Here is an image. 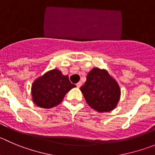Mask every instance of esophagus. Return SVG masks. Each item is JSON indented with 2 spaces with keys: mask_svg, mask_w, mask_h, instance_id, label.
Wrapping results in <instances>:
<instances>
[{
  "mask_svg": "<svg viewBox=\"0 0 155 155\" xmlns=\"http://www.w3.org/2000/svg\"><path fill=\"white\" fill-rule=\"evenodd\" d=\"M81 86H82V82H79L77 83V84H76V86H77L78 88H79V87H81Z\"/></svg>",
  "mask_w": 155,
  "mask_h": 155,
  "instance_id": "obj_1",
  "label": "esophagus"
}]
</instances>
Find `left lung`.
<instances>
[{
    "label": "left lung",
    "mask_w": 155,
    "mask_h": 155,
    "mask_svg": "<svg viewBox=\"0 0 155 155\" xmlns=\"http://www.w3.org/2000/svg\"><path fill=\"white\" fill-rule=\"evenodd\" d=\"M88 105L99 112L113 110L119 102L121 89L118 82L105 69L94 67L80 87Z\"/></svg>",
    "instance_id": "obj_1"
}]
</instances>
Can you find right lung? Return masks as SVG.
Returning <instances> with one entry per match:
<instances>
[{
    "label": "right lung",
    "instance_id": "1",
    "mask_svg": "<svg viewBox=\"0 0 155 155\" xmlns=\"http://www.w3.org/2000/svg\"><path fill=\"white\" fill-rule=\"evenodd\" d=\"M76 86L69 82V76L57 69L48 71L32 84V100L37 106L50 108L59 105L65 95Z\"/></svg>",
    "mask_w": 155,
    "mask_h": 155
}]
</instances>
